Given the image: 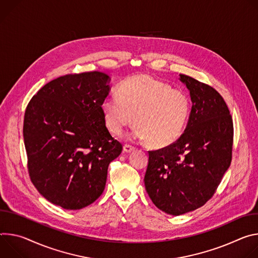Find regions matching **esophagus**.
Masks as SVG:
<instances>
[{"label":"esophagus","instance_id":"34e87169","mask_svg":"<svg viewBox=\"0 0 258 258\" xmlns=\"http://www.w3.org/2000/svg\"><path fill=\"white\" fill-rule=\"evenodd\" d=\"M134 150H135V148L132 147V146H130V145H125V146L123 147V152H124V153H131V152H133Z\"/></svg>","mask_w":258,"mask_h":258}]
</instances>
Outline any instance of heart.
<instances>
[{"label":"heart","mask_w":258,"mask_h":258,"mask_svg":"<svg viewBox=\"0 0 258 258\" xmlns=\"http://www.w3.org/2000/svg\"><path fill=\"white\" fill-rule=\"evenodd\" d=\"M189 108L183 92L148 75L127 79L118 89V97H106L101 103L110 133L121 135L134 121L136 136L154 148L172 145L181 136Z\"/></svg>","instance_id":"heart-1"}]
</instances>
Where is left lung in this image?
<instances>
[{
	"label": "left lung",
	"instance_id": "obj_1",
	"mask_svg": "<svg viewBox=\"0 0 258 258\" xmlns=\"http://www.w3.org/2000/svg\"><path fill=\"white\" fill-rule=\"evenodd\" d=\"M191 99L181 136L149 152L146 189L153 203L170 215L202 207L214 195L232 162L234 125L228 107L211 86L179 75Z\"/></svg>",
	"mask_w": 258,
	"mask_h": 258
}]
</instances>
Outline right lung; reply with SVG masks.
Here are the masks:
<instances>
[{
  "mask_svg": "<svg viewBox=\"0 0 258 258\" xmlns=\"http://www.w3.org/2000/svg\"><path fill=\"white\" fill-rule=\"evenodd\" d=\"M109 81L101 72L66 75L46 84L26 106L23 138L31 180L63 209L96 201L109 163L122 153L101 110Z\"/></svg>",
  "mask_w": 258,
  "mask_h": 258,
  "instance_id": "add662e5",
  "label": "right lung"
}]
</instances>
